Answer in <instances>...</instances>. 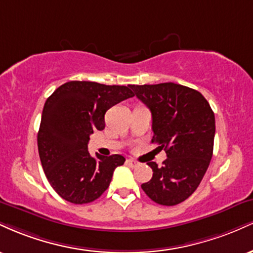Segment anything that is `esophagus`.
<instances>
[{
    "instance_id": "esophagus-1",
    "label": "esophagus",
    "mask_w": 253,
    "mask_h": 253,
    "mask_svg": "<svg viewBox=\"0 0 253 253\" xmlns=\"http://www.w3.org/2000/svg\"><path fill=\"white\" fill-rule=\"evenodd\" d=\"M127 164H128L129 167H132V168H136V167H139V165H140V163L134 161V159H127Z\"/></svg>"
}]
</instances>
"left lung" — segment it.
I'll return each instance as SVG.
<instances>
[{"label": "left lung", "mask_w": 253, "mask_h": 253, "mask_svg": "<svg viewBox=\"0 0 253 253\" xmlns=\"http://www.w3.org/2000/svg\"><path fill=\"white\" fill-rule=\"evenodd\" d=\"M133 90L152 114V143L168 157L161 168L147 163L153 176L141 188L158 205H178L197 189L210 167L214 113L201 92L181 84H144Z\"/></svg>", "instance_id": "obj_1"}]
</instances>
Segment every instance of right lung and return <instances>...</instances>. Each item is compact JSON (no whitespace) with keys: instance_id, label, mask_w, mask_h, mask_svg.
I'll list each match as a JSON object with an SVG mask.
<instances>
[{"instance_id":"add662e5","label":"right lung","mask_w":253,"mask_h":253,"mask_svg":"<svg viewBox=\"0 0 253 253\" xmlns=\"http://www.w3.org/2000/svg\"><path fill=\"white\" fill-rule=\"evenodd\" d=\"M133 85H106L88 81L64 83L46 100L38 132L40 162L51 187L75 205L98 199L112 181L121 155L90 156L94 130L106 126L104 114L113 106L134 96Z\"/></svg>"}]
</instances>
